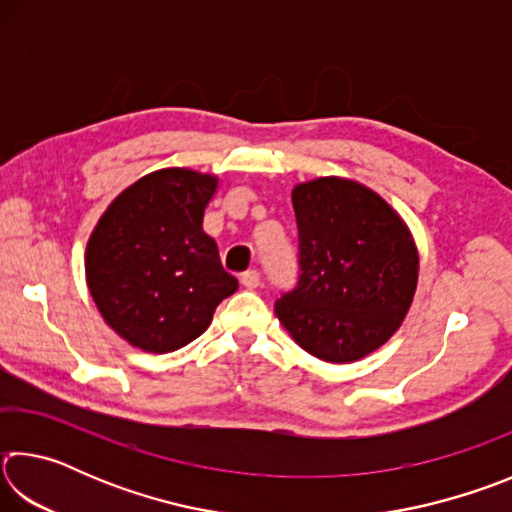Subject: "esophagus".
<instances>
[{
  "label": "esophagus",
  "mask_w": 512,
  "mask_h": 512,
  "mask_svg": "<svg viewBox=\"0 0 512 512\" xmlns=\"http://www.w3.org/2000/svg\"><path fill=\"white\" fill-rule=\"evenodd\" d=\"M239 280H241V284H244L246 289H257L259 284H262V275H259V271H255V268H253V271L241 273Z\"/></svg>",
  "instance_id": "esophagus-1"
}]
</instances>
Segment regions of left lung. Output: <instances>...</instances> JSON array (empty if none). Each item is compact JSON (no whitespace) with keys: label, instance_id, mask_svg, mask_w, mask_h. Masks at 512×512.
<instances>
[{"label":"left lung","instance_id":"1","mask_svg":"<svg viewBox=\"0 0 512 512\" xmlns=\"http://www.w3.org/2000/svg\"><path fill=\"white\" fill-rule=\"evenodd\" d=\"M298 223V282L275 314L302 350L350 363L391 339L418 284V250L384 198L343 178L291 194Z\"/></svg>","mask_w":512,"mask_h":512}]
</instances>
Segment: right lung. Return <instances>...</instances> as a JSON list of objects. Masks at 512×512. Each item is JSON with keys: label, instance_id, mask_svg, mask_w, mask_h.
<instances>
[{"label": "right lung", "instance_id": "obj_1", "mask_svg": "<svg viewBox=\"0 0 512 512\" xmlns=\"http://www.w3.org/2000/svg\"><path fill=\"white\" fill-rule=\"evenodd\" d=\"M214 176L162 169L121 192L94 228L85 273L106 323L135 348L173 352L237 291L203 232Z\"/></svg>", "mask_w": 512, "mask_h": 512}]
</instances>
